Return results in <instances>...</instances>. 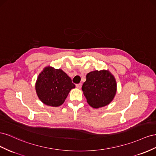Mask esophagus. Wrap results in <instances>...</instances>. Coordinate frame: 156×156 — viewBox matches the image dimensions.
<instances>
[{
	"instance_id": "34e87169",
	"label": "esophagus",
	"mask_w": 156,
	"mask_h": 156,
	"mask_svg": "<svg viewBox=\"0 0 156 156\" xmlns=\"http://www.w3.org/2000/svg\"><path fill=\"white\" fill-rule=\"evenodd\" d=\"M76 87L78 89H80L82 87V83H78V84H76Z\"/></svg>"
}]
</instances>
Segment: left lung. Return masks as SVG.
I'll return each mask as SVG.
<instances>
[{"label":"left lung","mask_w":156,"mask_h":156,"mask_svg":"<svg viewBox=\"0 0 156 156\" xmlns=\"http://www.w3.org/2000/svg\"><path fill=\"white\" fill-rule=\"evenodd\" d=\"M82 89L87 103L93 108H99L112 101L116 93L117 84L108 70H95L86 75V81Z\"/></svg>","instance_id":"1"}]
</instances>
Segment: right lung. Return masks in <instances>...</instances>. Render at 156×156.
<instances>
[{
    "label": "right lung",
    "instance_id": "add662e5",
    "mask_svg": "<svg viewBox=\"0 0 156 156\" xmlns=\"http://www.w3.org/2000/svg\"><path fill=\"white\" fill-rule=\"evenodd\" d=\"M75 87L70 78L61 69L46 66L39 74L35 89L44 104L59 106L63 104L70 91Z\"/></svg>",
    "mask_w": 156,
    "mask_h": 156
}]
</instances>
